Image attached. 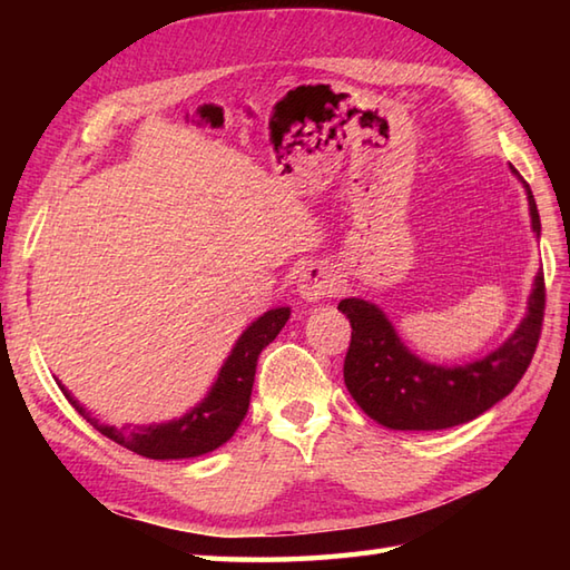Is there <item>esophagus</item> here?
Listing matches in <instances>:
<instances>
[{"label":"esophagus","mask_w":570,"mask_h":570,"mask_svg":"<svg viewBox=\"0 0 570 570\" xmlns=\"http://www.w3.org/2000/svg\"><path fill=\"white\" fill-rule=\"evenodd\" d=\"M298 296L308 301V304H318L321 298H328L337 292V276L325 264H311L298 274Z\"/></svg>","instance_id":"esophagus-1"}]
</instances>
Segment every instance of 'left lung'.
<instances>
[{
    "instance_id": "8db88e82",
    "label": "left lung",
    "mask_w": 570,
    "mask_h": 570,
    "mask_svg": "<svg viewBox=\"0 0 570 570\" xmlns=\"http://www.w3.org/2000/svg\"><path fill=\"white\" fill-rule=\"evenodd\" d=\"M529 217L534 235H541L537 200L527 180ZM543 274L539 272L527 301V316L507 341L480 360L463 365H435L411 353L399 337L390 316L372 301L343 298V311L353 325L345 355V386L370 419L394 431H441L485 414L510 394L524 377L541 335Z\"/></svg>"
}]
</instances>
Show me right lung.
<instances>
[{
  "label": "right lung",
  "instance_id": "obj_1",
  "mask_svg": "<svg viewBox=\"0 0 570 570\" xmlns=\"http://www.w3.org/2000/svg\"><path fill=\"white\" fill-rule=\"evenodd\" d=\"M292 308L278 306L262 313L257 321H252L237 343L229 350L220 372L200 402L188 409L184 416L161 421V423H141V426H122L115 429L110 423H102L72 396L63 384L58 382L60 392L68 402L76 406L78 414L90 421V426L98 429L107 439L129 448L137 455L151 460H180L198 458L215 451L223 443L233 439L237 426L245 419L249 409L254 372L262 350L282 333Z\"/></svg>",
  "mask_w": 570,
  "mask_h": 570
}]
</instances>
